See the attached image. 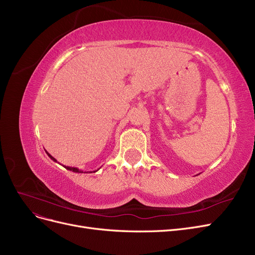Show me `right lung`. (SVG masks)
<instances>
[{
  "label": "right lung",
  "mask_w": 255,
  "mask_h": 255,
  "mask_svg": "<svg viewBox=\"0 0 255 255\" xmlns=\"http://www.w3.org/2000/svg\"><path fill=\"white\" fill-rule=\"evenodd\" d=\"M46 153H47V155H48V157H50L54 162H57V160L54 158V157H52V155L50 154V153H48L47 151H45ZM64 166V165H63ZM64 168H67L68 170H71V171H74V172H80V174H83V172H86V174H88V172H95V171H97L98 169H100V168H98V169H96V170H93V171H84V170H81V169H79V168H77V167H71V166H64Z\"/></svg>",
  "instance_id": "right-lung-1"
}]
</instances>
